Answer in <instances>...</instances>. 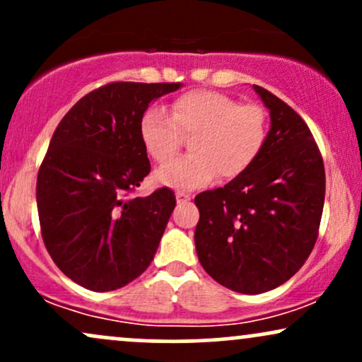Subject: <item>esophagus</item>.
<instances>
[{
    "instance_id": "34e87169",
    "label": "esophagus",
    "mask_w": 362,
    "mask_h": 362,
    "mask_svg": "<svg viewBox=\"0 0 362 362\" xmlns=\"http://www.w3.org/2000/svg\"><path fill=\"white\" fill-rule=\"evenodd\" d=\"M189 201H190V194L177 192V202H178V204H187Z\"/></svg>"
}]
</instances>
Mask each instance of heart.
I'll return each instance as SVG.
<instances>
[{
    "label": "heart",
    "instance_id": "1",
    "mask_svg": "<svg viewBox=\"0 0 362 362\" xmlns=\"http://www.w3.org/2000/svg\"><path fill=\"white\" fill-rule=\"evenodd\" d=\"M139 136L158 163L175 156L190 138V155L160 167L155 177L161 185L192 190L216 175L231 180L247 172L264 148L267 119L259 105H240L218 91L195 90L177 97L170 114L149 107L141 117Z\"/></svg>",
    "mask_w": 362,
    "mask_h": 362
}]
</instances>
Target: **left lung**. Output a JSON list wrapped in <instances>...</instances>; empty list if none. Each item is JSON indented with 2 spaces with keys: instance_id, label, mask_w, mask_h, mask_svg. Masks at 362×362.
<instances>
[{
  "instance_id": "1",
  "label": "left lung",
  "mask_w": 362,
  "mask_h": 362,
  "mask_svg": "<svg viewBox=\"0 0 362 362\" xmlns=\"http://www.w3.org/2000/svg\"><path fill=\"white\" fill-rule=\"evenodd\" d=\"M271 129L252 167L195 195V250L224 288L260 294L289 281L318 238L325 168L310 127L288 103L253 85Z\"/></svg>"
}]
</instances>
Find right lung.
I'll return each mask as SVG.
<instances>
[{
    "instance_id": "add662e5",
    "label": "right lung",
    "mask_w": 362,
    "mask_h": 362,
    "mask_svg": "<svg viewBox=\"0 0 362 362\" xmlns=\"http://www.w3.org/2000/svg\"><path fill=\"white\" fill-rule=\"evenodd\" d=\"M180 83L115 81L90 91L54 131L37 175L40 231L69 279L105 293L151 264L175 207L173 190L129 197L148 175L139 122Z\"/></svg>"
}]
</instances>
